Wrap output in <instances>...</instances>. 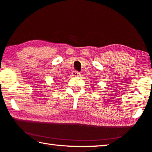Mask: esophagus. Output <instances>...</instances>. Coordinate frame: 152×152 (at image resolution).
I'll return each instance as SVG.
<instances>
[{
  "label": "esophagus",
  "instance_id": "esophagus-1",
  "mask_svg": "<svg viewBox=\"0 0 152 152\" xmlns=\"http://www.w3.org/2000/svg\"><path fill=\"white\" fill-rule=\"evenodd\" d=\"M72 76H80V73L78 71H73L72 72Z\"/></svg>",
  "mask_w": 152,
  "mask_h": 152
}]
</instances>
